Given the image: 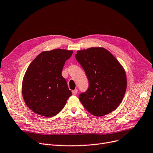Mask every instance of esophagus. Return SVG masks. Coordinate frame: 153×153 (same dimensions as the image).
<instances>
[{
    "label": "esophagus",
    "mask_w": 153,
    "mask_h": 153,
    "mask_svg": "<svg viewBox=\"0 0 153 153\" xmlns=\"http://www.w3.org/2000/svg\"><path fill=\"white\" fill-rule=\"evenodd\" d=\"M72 93L73 95H76L77 93V89H75L74 90H72Z\"/></svg>",
    "instance_id": "obj_1"
}]
</instances>
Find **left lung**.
Wrapping results in <instances>:
<instances>
[{
    "mask_svg": "<svg viewBox=\"0 0 153 153\" xmlns=\"http://www.w3.org/2000/svg\"><path fill=\"white\" fill-rule=\"evenodd\" d=\"M77 61L89 81L88 90L79 98L95 116L109 114L119 106L126 90V73L120 62L103 48L77 51Z\"/></svg>",
    "mask_w": 153,
    "mask_h": 153,
    "instance_id": "8db88e82",
    "label": "left lung"
}]
</instances>
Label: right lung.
Wrapping results in <instances>:
<instances>
[{"mask_svg": "<svg viewBox=\"0 0 153 153\" xmlns=\"http://www.w3.org/2000/svg\"><path fill=\"white\" fill-rule=\"evenodd\" d=\"M72 51L56 49L43 51L28 66L22 82L25 102L36 114L50 117L58 114L72 95L62 76Z\"/></svg>", "mask_w": 153, "mask_h": 153, "instance_id": "1", "label": "right lung"}]
</instances>
